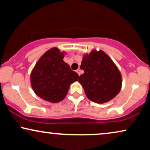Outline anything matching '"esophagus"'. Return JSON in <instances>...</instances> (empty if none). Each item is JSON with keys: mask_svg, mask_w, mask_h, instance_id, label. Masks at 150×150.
I'll list each match as a JSON object with an SVG mask.
<instances>
[{"mask_svg": "<svg viewBox=\"0 0 150 150\" xmlns=\"http://www.w3.org/2000/svg\"><path fill=\"white\" fill-rule=\"evenodd\" d=\"M76 72H77V74H78V75H80V70H79V69H77V71H76Z\"/></svg>", "mask_w": 150, "mask_h": 150, "instance_id": "1", "label": "esophagus"}]
</instances>
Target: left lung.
<instances>
[{
    "mask_svg": "<svg viewBox=\"0 0 150 150\" xmlns=\"http://www.w3.org/2000/svg\"><path fill=\"white\" fill-rule=\"evenodd\" d=\"M80 69L84 73L78 81L91 101L106 103L120 92L122 85L120 71L110 57L101 50H93L88 55H84Z\"/></svg>",
    "mask_w": 150,
    "mask_h": 150,
    "instance_id": "left-lung-1",
    "label": "left lung"
}]
</instances>
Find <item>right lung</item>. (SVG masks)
Returning a JSON list of instances; mask_svg holds the SVG:
<instances>
[{
    "mask_svg": "<svg viewBox=\"0 0 150 150\" xmlns=\"http://www.w3.org/2000/svg\"><path fill=\"white\" fill-rule=\"evenodd\" d=\"M65 53L57 48H52L39 59L32 70L31 87L44 100L59 102L65 98L70 85L78 80V74L63 60Z\"/></svg>",
    "mask_w": 150,
    "mask_h": 150,
    "instance_id": "obj_1",
    "label": "right lung"
}]
</instances>
